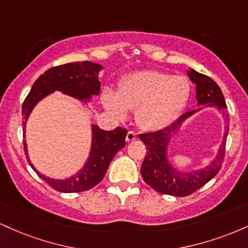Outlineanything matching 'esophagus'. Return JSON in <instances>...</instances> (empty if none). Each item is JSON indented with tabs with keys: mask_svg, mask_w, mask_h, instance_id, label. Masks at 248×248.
<instances>
[{
	"mask_svg": "<svg viewBox=\"0 0 248 248\" xmlns=\"http://www.w3.org/2000/svg\"><path fill=\"white\" fill-rule=\"evenodd\" d=\"M138 140V134L134 133V132H128L127 136H126V141L127 142H132Z\"/></svg>",
	"mask_w": 248,
	"mask_h": 248,
	"instance_id": "obj_1",
	"label": "esophagus"
}]
</instances>
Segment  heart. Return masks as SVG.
Segmentation results:
<instances>
[{
    "instance_id": "b5f03b06",
    "label": "heart",
    "mask_w": 248,
    "mask_h": 248,
    "mask_svg": "<svg viewBox=\"0 0 248 248\" xmlns=\"http://www.w3.org/2000/svg\"><path fill=\"white\" fill-rule=\"evenodd\" d=\"M191 86L186 77L160 71H140L121 81L118 93L106 90L105 107L119 118L127 109H135V119L142 129L156 132L171 126L189 101Z\"/></svg>"
}]
</instances>
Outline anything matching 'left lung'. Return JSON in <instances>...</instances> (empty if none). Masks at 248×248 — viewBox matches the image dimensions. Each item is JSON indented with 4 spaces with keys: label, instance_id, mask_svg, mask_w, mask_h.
Returning a JSON list of instances; mask_svg holds the SVG:
<instances>
[{
    "label": "left lung",
    "instance_id": "left-lung-1",
    "mask_svg": "<svg viewBox=\"0 0 248 248\" xmlns=\"http://www.w3.org/2000/svg\"><path fill=\"white\" fill-rule=\"evenodd\" d=\"M190 80L196 85L197 109L190 110L181 115L171 126L155 133L141 134L140 140L147 147L146 157L141 167V175L144 182L157 192L164 195L184 197L204 186L220 170L225 155L226 138L229 134V115L226 113V102L220 87L210 77L198 73L193 69L187 70ZM205 107H215L225 118L223 141L217 155L206 167L197 170L183 172L173 167L169 161L167 144L172 133L177 131L184 121Z\"/></svg>",
    "mask_w": 248,
    "mask_h": 248
}]
</instances>
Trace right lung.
Wrapping results in <instances>:
<instances>
[{
	"mask_svg": "<svg viewBox=\"0 0 248 248\" xmlns=\"http://www.w3.org/2000/svg\"><path fill=\"white\" fill-rule=\"evenodd\" d=\"M104 67L96 62H77L51 67L45 71L44 75L39 77L32 85L30 93L25 98L22 106V126L24 138L25 126L33 108L39 101L55 93L56 91H59L62 94L69 95L87 106L92 101L93 95H99L100 93L99 72ZM91 133L92 141L87 160L84 166L71 177L56 179L42 175L31 163L28 154V144L24 141V150L28 162L37 175L57 191L71 193L92 189L102 181L116 153L124 147V140L128 132L121 127H116L114 130L108 132L100 129L96 124H91Z\"/></svg>",
	"mask_w": 248,
	"mask_h": 248,
	"instance_id": "1",
	"label": "right lung"
}]
</instances>
